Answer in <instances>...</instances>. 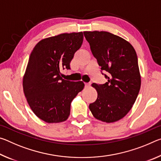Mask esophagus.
<instances>
[{"label": "esophagus", "instance_id": "1", "mask_svg": "<svg viewBox=\"0 0 161 161\" xmlns=\"http://www.w3.org/2000/svg\"><path fill=\"white\" fill-rule=\"evenodd\" d=\"M89 86H90V84L85 83V88H89Z\"/></svg>", "mask_w": 161, "mask_h": 161}]
</instances>
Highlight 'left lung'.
I'll return each instance as SVG.
<instances>
[{"mask_svg": "<svg viewBox=\"0 0 161 161\" xmlns=\"http://www.w3.org/2000/svg\"><path fill=\"white\" fill-rule=\"evenodd\" d=\"M84 37L108 81L92 84L97 99L89 104L95 119L113 123L131 109L141 88V75L136 50L129 42L105 31H84Z\"/></svg>", "mask_w": 161, "mask_h": 161, "instance_id": "left-lung-1", "label": "left lung"}]
</instances>
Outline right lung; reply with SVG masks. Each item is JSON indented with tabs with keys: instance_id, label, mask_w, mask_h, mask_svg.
<instances>
[{
	"instance_id": "obj_1",
	"label": "right lung",
	"mask_w": 161,
	"mask_h": 161,
	"mask_svg": "<svg viewBox=\"0 0 161 161\" xmlns=\"http://www.w3.org/2000/svg\"><path fill=\"white\" fill-rule=\"evenodd\" d=\"M83 37L82 32L59 34L41 40L31 52L23 78L24 94L33 113L48 124L66 121L71 102L84 89L82 81L65 80L60 73L70 69Z\"/></svg>"
}]
</instances>
